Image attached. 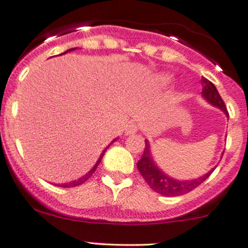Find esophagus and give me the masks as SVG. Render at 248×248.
<instances>
[{"label": "esophagus", "mask_w": 248, "mask_h": 248, "mask_svg": "<svg viewBox=\"0 0 248 248\" xmlns=\"http://www.w3.org/2000/svg\"><path fill=\"white\" fill-rule=\"evenodd\" d=\"M124 132H126V134H133V133L138 132V124L134 121L127 122L126 127H124Z\"/></svg>", "instance_id": "34e87169"}]
</instances>
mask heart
I'll list each match as a JSON object with an SVG mask.
<instances>
[{
	"label": "heart",
	"instance_id": "obj_1",
	"mask_svg": "<svg viewBox=\"0 0 248 248\" xmlns=\"http://www.w3.org/2000/svg\"><path fill=\"white\" fill-rule=\"evenodd\" d=\"M170 80H171V76H169V75H159V76L155 78V82H157V84L159 85L166 84V83H169Z\"/></svg>",
	"mask_w": 248,
	"mask_h": 248
}]
</instances>
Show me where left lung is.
I'll return each instance as SVG.
<instances>
[{
  "label": "left lung",
  "mask_w": 248,
  "mask_h": 248,
  "mask_svg": "<svg viewBox=\"0 0 248 248\" xmlns=\"http://www.w3.org/2000/svg\"><path fill=\"white\" fill-rule=\"evenodd\" d=\"M201 83H202L203 87V97H204L210 104H213L214 107L220 108L221 110L228 116V111L225 106V102H223V100L221 98L220 93H218L215 85L204 77L201 79ZM145 144L146 146L144 153H142L141 159H140L137 164L138 170L141 173L142 178L145 179L146 183L150 186L151 189H152L153 191L158 192V194L164 195V196H179V195L187 194V192H190L191 190H194L195 187L199 186L200 184H202L203 182L213 173V171L215 170V168L212 169L208 173L200 177L199 179H195V181H178V179L171 178L168 174L164 173V172L155 165V161H153L150 151V144H148L147 140H145Z\"/></svg>",
  "instance_id": "8db88e82"
}]
</instances>
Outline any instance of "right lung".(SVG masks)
Masks as SVG:
<instances>
[{"label": "right lung", "mask_w": 248, "mask_h": 248, "mask_svg": "<svg viewBox=\"0 0 248 248\" xmlns=\"http://www.w3.org/2000/svg\"><path fill=\"white\" fill-rule=\"evenodd\" d=\"M75 49H76V48H70V49H67V51H65V52H64V53H62V54H65V53H66V52H71V51H75ZM115 140H116V139H114V140H113V141H111V142H110V144H109L108 146H107V147H106V148H104V150H103V152H102V153H101L100 158H98V160H97V161H96V164H95V165H93V169H91V170H90L89 172H88V173H87V174H84V176H83V177H80V178H79V179H77V181H72V182H70V183L58 184V186H62V187H72V186H80V184H83V183H84V182H85V181H88V179H89V178H90V177H91V176H93V172H95V170H96V168H97V166H98V164H100V161H101V160H102V158H103L104 153H106V151H107V150H108V147H109V146H110L111 144H113V142H114V141H115Z\"/></svg>", "instance_id": "add662e5"}]
</instances>
